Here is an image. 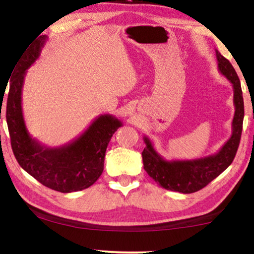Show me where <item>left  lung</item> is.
<instances>
[{
  "label": "left lung",
  "mask_w": 254,
  "mask_h": 254,
  "mask_svg": "<svg viewBox=\"0 0 254 254\" xmlns=\"http://www.w3.org/2000/svg\"><path fill=\"white\" fill-rule=\"evenodd\" d=\"M217 69L230 81L234 88L235 114L231 124L230 138L215 154L193 160H166L156 152L152 141L144 135L146 147L142 151L144 169L159 185L170 191L182 193H193L201 190L221 173H223L234 161L241 141L243 120H244V101L241 81L234 66L226 57L216 51Z\"/></svg>",
  "instance_id": "8db88e82"
}]
</instances>
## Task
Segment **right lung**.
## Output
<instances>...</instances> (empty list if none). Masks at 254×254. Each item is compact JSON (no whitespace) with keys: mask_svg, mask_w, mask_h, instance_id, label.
<instances>
[{"mask_svg":"<svg viewBox=\"0 0 254 254\" xmlns=\"http://www.w3.org/2000/svg\"><path fill=\"white\" fill-rule=\"evenodd\" d=\"M46 41L42 35L20 54L10 78L5 117L19 166L45 187L70 193L90 188L101 176L107 146L123 124L109 114L100 115L80 135L59 147H47L32 137L24 121L21 92L26 70L39 59Z\"/></svg>","mask_w":254,"mask_h":254,"instance_id":"1","label":"right lung"}]
</instances>
